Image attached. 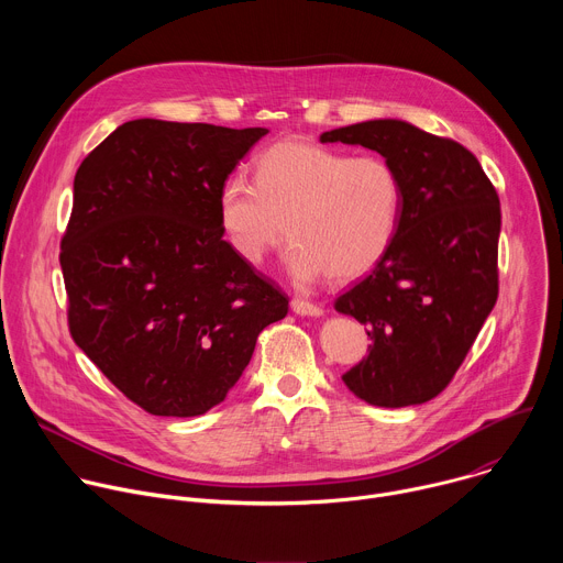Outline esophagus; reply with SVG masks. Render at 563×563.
Wrapping results in <instances>:
<instances>
[{"instance_id": "34e87169", "label": "esophagus", "mask_w": 563, "mask_h": 563, "mask_svg": "<svg viewBox=\"0 0 563 563\" xmlns=\"http://www.w3.org/2000/svg\"><path fill=\"white\" fill-rule=\"evenodd\" d=\"M291 309L300 316H323V307L316 302H309V300H302V298H294Z\"/></svg>"}]
</instances>
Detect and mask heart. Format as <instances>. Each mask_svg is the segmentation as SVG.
I'll return each instance as SVG.
<instances>
[{
  "label": "heart",
  "mask_w": 563,
  "mask_h": 563,
  "mask_svg": "<svg viewBox=\"0 0 563 563\" xmlns=\"http://www.w3.org/2000/svg\"><path fill=\"white\" fill-rule=\"evenodd\" d=\"M404 202V183L385 157L285 137L256 157L254 180L224 178L218 218L243 261L263 263L287 231L285 263L296 283H347L387 256Z\"/></svg>",
  "instance_id": "heart-1"
}]
</instances>
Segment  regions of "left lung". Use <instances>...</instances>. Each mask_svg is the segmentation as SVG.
<instances>
[{
    "label": "left lung",
    "instance_id": "1",
    "mask_svg": "<svg viewBox=\"0 0 563 563\" xmlns=\"http://www.w3.org/2000/svg\"><path fill=\"white\" fill-rule=\"evenodd\" d=\"M320 142L380 153L406 191L391 250L334 302L372 339L343 380L369 406L426 404L448 387L497 302L499 196L465 146L404 120L341 126Z\"/></svg>",
    "mask_w": 563,
    "mask_h": 563
}]
</instances>
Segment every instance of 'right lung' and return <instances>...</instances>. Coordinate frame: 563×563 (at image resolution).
Wrapping results in <instances>:
<instances>
[{
    "instance_id": "right-lung-1",
    "label": "right lung",
    "mask_w": 563,
    "mask_h": 563,
    "mask_svg": "<svg viewBox=\"0 0 563 563\" xmlns=\"http://www.w3.org/2000/svg\"><path fill=\"white\" fill-rule=\"evenodd\" d=\"M267 129L131 120L79 165L59 265L68 330L155 417L222 404L289 298L240 258L218 189Z\"/></svg>"
}]
</instances>
